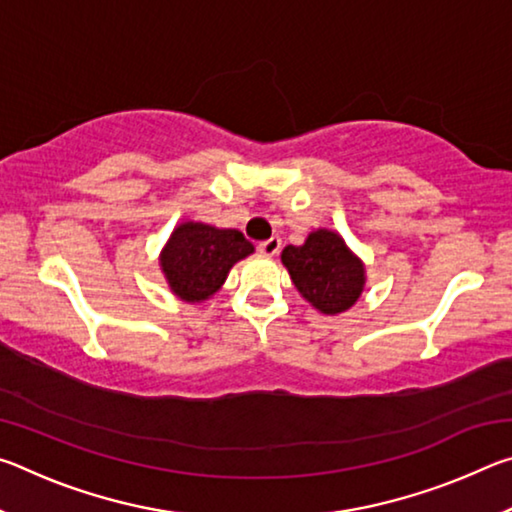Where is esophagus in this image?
Instances as JSON below:
<instances>
[{"label": "esophagus", "instance_id": "1", "mask_svg": "<svg viewBox=\"0 0 512 512\" xmlns=\"http://www.w3.org/2000/svg\"><path fill=\"white\" fill-rule=\"evenodd\" d=\"M280 248H282V241L277 239V237L266 239V241H262V244L257 246V250H259V253H262L264 257H275L277 253H280Z\"/></svg>", "mask_w": 512, "mask_h": 512}]
</instances>
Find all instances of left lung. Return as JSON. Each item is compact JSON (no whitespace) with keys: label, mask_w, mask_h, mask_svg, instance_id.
I'll return each instance as SVG.
<instances>
[{"label":"left lung","mask_w":512,"mask_h":512,"mask_svg":"<svg viewBox=\"0 0 512 512\" xmlns=\"http://www.w3.org/2000/svg\"><path fill=\"white\" fill-rule=\"evenodd\" d=\"M282 264L300 296L320 314H345L366 289V264L334 230H311L305 244L282 250Z\"/></svg>","instance_id":"8db88e82"}]
</instances>
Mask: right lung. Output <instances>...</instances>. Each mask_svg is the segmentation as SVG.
<instances>
[{
	"label": "right lung",
	"mask_w": 512,
	"mask_h": 512,
	"mask_svg": "<svg viewBox=\"0 0 512 512\" xmlns=\"http://www.w3.org/2000/svg\"><path fill=\"white\" fill-rule=\"evenodd\" d=\"M253 253L255 246L235 228L183 221L160 250V271L173 296L198 305L219 293L230 268Z\"/></svg>",
	"instance_id": "1"
}]
</instances>
